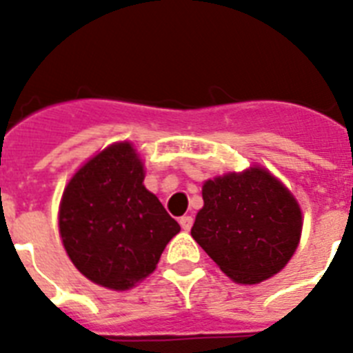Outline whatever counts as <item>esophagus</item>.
I'll list each match as a JSON object with an SVG mask.
<instances>
[{
  "mask_svg": "<svg viewBox=\"0 0 353 353\" xmlns=\"http://www.w3.org/2000/svg\"><path fill=\"white\" fill-rule=\"evenodd\" d=\"M179 223H180V226L185 230V232H189V230L192 228V223H194V219H192L191 215H183V217H180Z\"/></svg>",
  "mask_w": 353,
  "mask_h": 353,
  "instance_id": "1",
  "label": "esophagus"
}]
</instances>
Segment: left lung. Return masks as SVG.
Instances as JSON below:
<instances>
[{
    "mask_svg": "<svg viewBox=\"0 0 353 353\" xmlns=\"http://www.w3.org/2000/svg\"><path fill=\"white\" fill-rule=\"evenodd\" d=\"M192 239L226 276L256 285L288 263L302 232L299 203L261 168L228 173L203 185Z\"/></svg>",
    "mask_w": 353,
    "mask_h": 353,
    "instance_id": "obj_1",
    "label": "left lung"
}]
</instances>
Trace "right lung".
Wrapping results in <instances>:
<instances>
[{"label": "right lung", "instance_id": "1", "mask_svg": "<svg viewBox=\"0 0 353 353\" xmlns=\"http://www.w3.org/2000/svg\"><path fill=\"white\" fill-rule=\"evenodd\" d=\"M130 143L108 146L68 182L60 233L72 263L90 281L127 290L155 270L180 224L143 185Z\"/></svg>", "mask_w": 353, "mask_h": 353}]
</instances>
